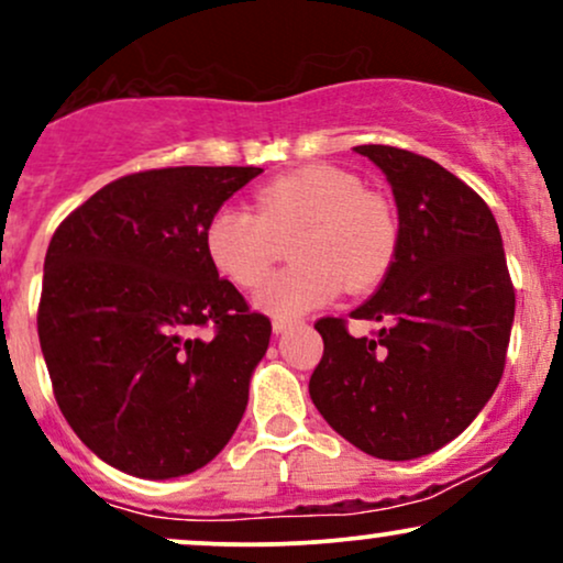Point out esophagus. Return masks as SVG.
Instances as JSON below:
<instances>
[{
  "label": "esophagus",
  "mask_w": 563,
  "mask_h": 563,
  "mask_svg": "<svg viewBox=\"0 0 563 563\" xmlns=\"http://www.w3.org/2000/svg\"><path fill=\"white\" fill-rule=\"evenodd\" d=\"M290 325H294V320H288V318H275L273 320V331L275 333H286Z\"/></svg>",
  "instance_id": "obj_1"
}]
</instances>
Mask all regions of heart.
Returning a JSON list of instances; mask_svg holds the SVG:
<instances>
[{"label":"heart","instance_id":"1","mask_svg":"<svg viewBox=\"0 0 563 563\" xmlns=\"http://www.w3.org/2000/svg\"><path fill=\"white\" fill-rule=\"evenodd\" d=\"M294 230V264L256 296L275 318H296L346 290L378 286L397 256V219L354 172L331 164L301 166L256 190L254 211L224 203L203 228V249L224 280L256 288L273 269L277 235Z\"/></svg>","mask_w":563,"mask_h":563}]
</instances>
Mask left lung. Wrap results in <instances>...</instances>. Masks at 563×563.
<instances>
[{
  "label": "left lung",
  "mask_w": 563,
  "mask_h": 563,
  "mask_svg": "<svg viewBox=\"0 0 563 563\" xmlns=\"http://www.w3.org/2000/svg\"><path fill=\"white\" fill-rule=\"evenodd\" d=\"M389 179L397 256L352 312L376 320L354 339L344 318L314 322L322 360L309 397L346 442L384 461L429 455L461 434L506 367L516 294L489 206L437 161L391 145H357Z\"/></svg>",
  "instance_id": "8db88e82"
}]
</instances>
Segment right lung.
I'll return each mask as SVG.
<instances>
[{"instance_id": "right-lung-1", "label": "right lung", "mask_w": 563, "mask_h": 563, "mask_svg": "<svg viewBox=\"0 0 563 563\" xmlns=\"http://www.w3.org/2000/svg\"><path fill=\"white\" fill-rule=\"evenodd\" d=\"M262 172L126 174L70 211L49 241L36 325L57 407L124 474H192L241 423L273 322L219 277L203 228Z\"/></svg>"}]
</instances>
